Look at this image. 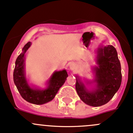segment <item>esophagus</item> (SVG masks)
<instances>
[{"instance_id": "esophagus-1", "label": "esophagus", "mask_w": 133, "mask_h": 133, "mask_svg": "<svg viewBox=\"0 0 133 133\" xmlns=\"http://www.w3.org/2000/svg\"><path fill=\"white\" fill-rule=\"evenodd\" d=\"M70 68L71 70H73L74 68V65L73 64H71V65H70Z\"/></svg>"}]
</instances>
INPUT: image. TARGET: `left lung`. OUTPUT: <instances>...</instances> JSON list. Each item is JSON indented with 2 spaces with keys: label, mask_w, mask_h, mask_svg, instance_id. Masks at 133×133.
<instances>
[{
  "label": "left lung",
  "mask_w": 133,
  "mask_h": 133,
  "mask_svg": "<svg viewBox=\"0 0 133 133\" xmlns=\"http://www.w3.org/2000/svg\"><path fill=\"white\" fill-rule=\"evenodd\" d=\"M97 64L98 66L94 68L96 87L92 90H88L78 76H76L77 94L84 103L92 107H99L108 103L122 83L120 62L113 46L98 48Z\"/></svg>",
  "instance_id": "8db88e82"
}]
</instances>
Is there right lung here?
Returning a JSON list of instances; mask_svg holds the SVG:
<instances>
[{"label":"right lung","mask_w":133,"mask_h":133,"mask_svg":"<svg viewBox=\"0 0 133 133\" xmlns=\"http://www.w3.org/2000/svg\"><path fill=\"white\" fill-rule=\"evenodd\" d=\"M31 44V42L26 43L22 48V52L17 58L14 71V81L23 99L33 104L42 105L54 98L60 88L65 83L68 74L66 70L56 71L48 81V87L43 90L34 89L29 86L25 76L24 56Z\"/></svg>","instance_id":"obj_1"}]
</instances>
